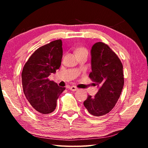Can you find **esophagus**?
I'll use <instances>...</instances> for the list:
<instances>
[{"mask_svg":"<svg viewBox=\"0 0 148 148\" xmlns=\"http://www.w3.org/2000/svg\"><path fill=\"white\" fill-rule=\"evenodd\" d=\"M69 89H71V91H77V87L76 86H72L69 87Z\"/></svg>","mask_w":148,"mask_h":148,"instance_id":"1","label":"esophagus"}]
</instances>
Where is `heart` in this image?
Listing matches in <instances>:
<instances>
[{
  "label": "heart",
  "mask_w": 148,
  "mask_h": 148,
  "mask_svg": "<svg viewBox=\"0 0 148 148\" xmlns=\"http://www.w3.org/2000/svg\"><path fill=\"white\" fill-rule=\"evenodd\" d=\"M76 54H82V53H88L87 49L85 47H79L76 50Z\"/></svg>",
  "instance_id": "1"
}]
</instances>
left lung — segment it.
Listing matches in <instances>:
<instances>
[{"label": "left lung", "instance_id": "1", "mask_svg": "<svg viewBox=\"0 0 148 148\" xmlns=\"http://www.w3.org/2000/svg\"><path fill=\"white\" fill-rule=\"evenodd\" d=\"M89 77L99 86V91L88 95L84 105L90 114L102 116L114 108L124 85L123 64L115 52L103 42L95 43L91 49Z\"/></svg>", "mask_w": 148, "mask_h": 148}]
</instances>
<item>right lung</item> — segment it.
Masks as SVG:
<instances>
[{
    "label": "right lung",
    "instance_id": "right-lung-1",
    "mask_svg": "<svg viewBox=\"0 0 148 148\" xmlns=\"http://www.w3.org/2000/svg\"><path fill=\"white\" fill-rule=\"evenodd\" d=\"M62 40H57L37 49L24 65L21 73L23 92L34 110L42 114L51 113L65 87L50 81L61 64Z\"/></svg>",
    "mask_w": 148,
    "mask_h": 148
}]
</instances>
